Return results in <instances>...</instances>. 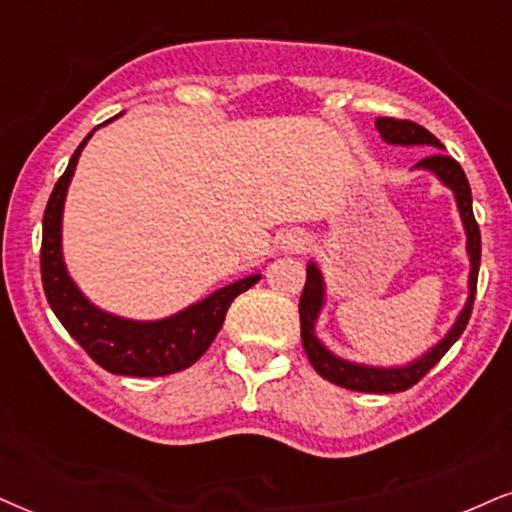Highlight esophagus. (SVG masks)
Here are the masks:
<instances>
[{
    "label": "esophagus",
    "instance_id": "34e87169",
    "mask_svg": "<svg viewBox=\"0 0 512 512\" xmlns=\"http://www.w3.org/2000/svg\"><path fill=\"white\" fill-rule=\"evenodd\" d=\"M283 248L302 250L304 248V238L302 236H295V234H288L286 238H283Z\"/></svg>",
    "mask_w": 512,
    "mask_h": 512
}]
</instances>
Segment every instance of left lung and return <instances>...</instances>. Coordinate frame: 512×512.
<instances>
[{
  "label": "left lung",
  "instance_id": "8db88e82",
  "mask_svg": "<svg viewBox=\"0 0 512 512\" xmlns=\"http://www.w3.org/2000/svg\"><path fill=\"white\" fill-rule=\"evenodd\" d=\"M380 137L392 146H430V148H444L435 134H430L428 129L416 125L411 120H397V118H378L375 120ZM416 170H428L442 181L444 186H449L456 196L458 212H461L465 236H468V255H470V278H468V302H465L463 312L458 314V319L451 331L437 342L435 347L428 349L423 357L406 366H392V368H380V366H366V364H354V361L340 359L328 349L323 342L316 338L314 326L319 319L323 302H326V283L319 267L314 262H309L307 267V283H304L302 297H300V331H302V347L307 352L309 364L314 366V371L326 378L328 383H335L340 387L354 392H373V394H392V392H404L409 390L437 364L439 359L449 352L451 345L461 338L465 326L470 321L472 302H475L477 293V274H480V257H482V238H480V226L472 215V193L468 177H465L463 167L456 163L451 155L444 153H432L428 158H423L416 165Z\"/></svg>",
  "mask_w": 512,
  "mask_h": 512
}]
</instances>
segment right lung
<instances>
[{"instance_id":"1","label":"right lung","mask_w":512,"mask_h":512,"mask_svg":"<svg viewBox=\"0 0 512 512\" xmlns=\"http://www.w3.org/2000/svg\"><path fill=\"white\" fill-rule=\"evenodd\" d=\"M118 118V115H115ZM111 118V120H115ZM106 120V122H111ZM103 122V125H106ZM89 132L70 158L66 172L51 191L47 210L42 219V286L49 307L63 328L80 342L84 352L101 368L115 375H134V378H158L184 371L203 357L205 349L217 338L231 302L260 281V274L245 276L241 281L215 290L179 314L160 321H132L108 314L82 295L70 278L61 250V219L66 203L68 184L73 179L77 158L92 139Z\"/></svg>"}]
</instances>
